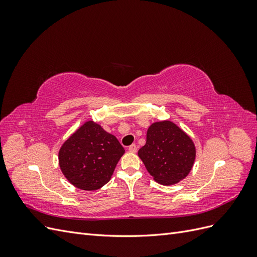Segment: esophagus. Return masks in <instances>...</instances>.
I'll return each mask as SVG.
<instances>
[{"instance_id":"1","label":"esophagus","mask_w":257,"mask_h":257,"mask_svg":"<svg viewBox=\"0 0 257 257\" xmlns=\"http://www.w3.org/2000/svg\"><path fill=\"white\" fill-rule=\"evenodd\" d=\"M128 151H130V152H133V153H135V152L137 151V146H136L135 144L131 145V146L128 147Z\"/></svg>"}]
</instances>
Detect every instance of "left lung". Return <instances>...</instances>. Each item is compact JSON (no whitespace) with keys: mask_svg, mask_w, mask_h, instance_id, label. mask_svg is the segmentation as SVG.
Wrapping results in <instances>:
<instances>
[{"mask_svg":"<svg viewBox=\"0 0 257 257\" xmlns=\"http://www.w3.org/2000/svg\"><path fill=\"white\" fill-rule=\"evenodd\" d=\"M154 180L170 185L189 175L196 150L192 139L170 121L155 122L147 132V142L138 151Z\"/></svg>","mask_w":257,"mask_h":257,"instance_id":"8db88e82","label":"left lung"}]
</instances>
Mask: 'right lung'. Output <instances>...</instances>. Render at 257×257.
<instances>
[{
  "label": "right lung",
  "instance_id": "add662e5",
  "mask_svg": "<svg viewBox=\"0 0 257 257\" xmlns=\"http://www.w3.org/2000/svg\"><path fill=\"white\" fill-rule=\"evenodd\" d=\"M123 153L118 139L98 124L88 121L61 147L59 164L76 188L95 191L110 180Z\"/></svg>",
  "mask_w": 257,
  "mask_h": 257
}]
</instances>
